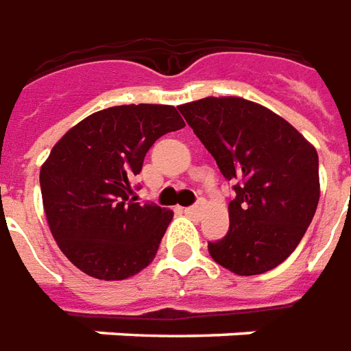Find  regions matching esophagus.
<instances>
[{"label": "esophagus", "instance_id": "1", "mask_svg": "<svg viewBox=\"0 0 351 351\" xmlns=\"http://www.w3.org/2000/svg\"><path fill=\"white\" fill-rule=\"evenodd\" d=\"M185 215H189V217H193V219H198L200 217V206L196 204V206H189V208H185Z\"/></svg>", "mask_w": 351, "mask_h": 351}]
</instances>
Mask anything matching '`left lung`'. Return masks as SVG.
Returning <instances> with one entry per match:
<instances>
[{"mask_svg": "<svg viewBox=\"0 0 351 351\" xmlns=\"http://www.w3.org/2000/svg\"><path fill=\"white\" fill-rule=\"evenodd\" d=\"M178 109L234 183L228 232L208 242L211 259L238 276L282 265L319 202L315 149L282 117L243 98L210 96Z\"/></svg>", "mask_w": 351, "mask_h": 351, "instance_id": "8db88e82", "label": "left lung"}]
</instances>
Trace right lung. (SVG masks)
Segmentation results:
<instances>
[{
    "label": "right lung",
    "mask_w": 351,
    "mask_h": 351,
    "mask_svg": "<svg viewBox=\"0 0 351 351\" xmlns=\"http://www.w3.org/2000/svg\"><path fill=\"white\" fill-rule=\"evenodd\" d=\"M173 106L101 109L68 130L41 166L49 227L84 274L124 280L155 259L173 213L134 198L132 181L158 138L183 128Z\"/></svg>",
    "instance_id": "add662e5"
}]
</instances>
